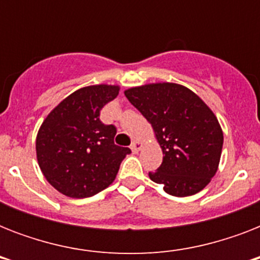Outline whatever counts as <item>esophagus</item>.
Masks as SVG:
<instances>
[{"mask_svg":"<svg viewBox=\"0 0 260 260\" xmlns=\"http://www.w3.org/2000/svg\"><path fill=\"white\" fill-rule=\"evenodd\" d=\"M142 147H143V143L140 142H134L132 144H131V150H132V152H139V151L142 150Z\"/></svg>","mask_w":260,"mask_h":260,"instance_id":"obj_1","label":"esophagus"}]
</instances>
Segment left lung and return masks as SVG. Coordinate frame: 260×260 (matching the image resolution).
I'll use <instances>...</instances> for the list:
<instances>
[{"mask_svg":"<svg viewBox=\"0 0 260 260\" xmlns=\"http://www.w3.org/2000/svg\"><path fill=\"white\" fill-rule=\"evenodd\" d=\"M128 101L150 122L163 151L151 181L175 197L201 191L218 169L222 129L210 108L187 87L159 82L131 87Z\"/></svg>","mask_w":260,"mask_h":260,"instance_id":"obj_1","label":"left lung"}]
</instances>
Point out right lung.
Returning <instances> with one entry per match:
<instances>
[{
    "instance_id": "right-lung-1",
    "label": "right lung",
    "mask_w": 260,
    "mask_h": 260,
    "mask_svg": "<svg viewBox=\"0 0 260 260\" xmlns=\"http://www.w3.org/2000/svg\"><path fill=\"white\" fill-rule=\"evenodd\" d=\"M116 85L78 89L55 106L36 136L43 175L59 193L86 198L114 181L129 148L114 144L116 126L100 120V110L118 95Z\"/></svg>"
}]
</instances>
